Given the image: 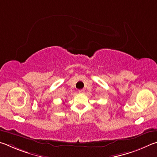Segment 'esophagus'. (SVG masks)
Listing matches in <instances>:
<instances>
[{
    "instance_id": "34e87169",
    "label": "esophagus",
    "mask_w": 157,
    "mask_h": 157,
    "mask_svg": "<svg viewBox=\"0 0 157 157\" xmlns=\"http://www.w3.org/2000/svg\"><path fill=\"white\" fill-rule=\"evenodd\" d=\"M84 92H85V90L84 89H82V90H78V92L80 93V94H83V93H84Z\"/></svg>"
}]
</instances>
